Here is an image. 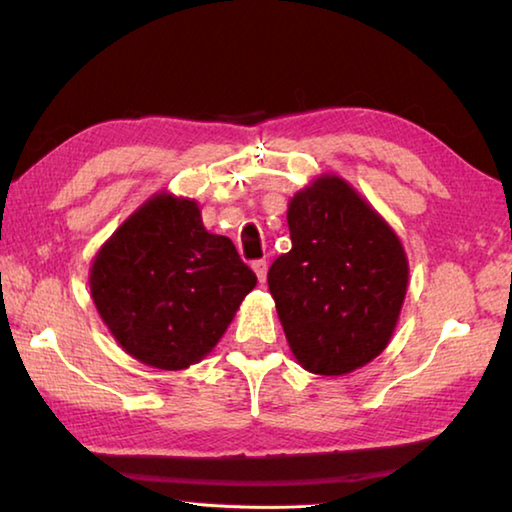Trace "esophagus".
Segmentation results:
<instances>
[{
  "label": "esophagus",
  "instance_id": "esophagus-1",
  "mask_svg": "<svg viewBox=\"0 0 512 512\" xmlns=\"http://www.w3.org/2000/svg\"><path fill=\"white\" fill-rule=\"evenodd\" d=\"M253 271L257 275L259 282H266V271H268V264L264 262V259H257V262H253Z\"/></svg>",
  "mask_w": 512,
  "mask_h": 512
}]
</instances>
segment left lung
I'll return each mask as SVG.
<instances>
[{"label": "left lung", "mask_w": 512, "mask_h": 512, "mask_svg": "<svg viewBox=\"0 0 512 512\" xmlns=\"http://www.w3.org/2000/svg\"><path fill=\"white\" fill-rule=\"evenodd\" d=\"M291 250L268 291L293 357L314 375L363 368L391 343L409 287V257L388 221L336 173L291 196Z\"/></svg>", "instance_id": "obj_1"}]
</instances>
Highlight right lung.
<instances>
[{
	"instance_id": "add662e5",
	"label": "right lung",
	"mask_w": 512,
	"mask_h": 512,
	"mask_svg": "<svg viewBox=\"0 0 512 512\" xmlns=\"http://www.w3.org/2000/svg\"><path fill=\"white\" fill-rule=\"evenodd\" d=\"M88 282L119 348L176 372L216 348L257 277L228 237L205 230L196 198L162 189L103 241Z\"/></svg>"
}]
</instances>
